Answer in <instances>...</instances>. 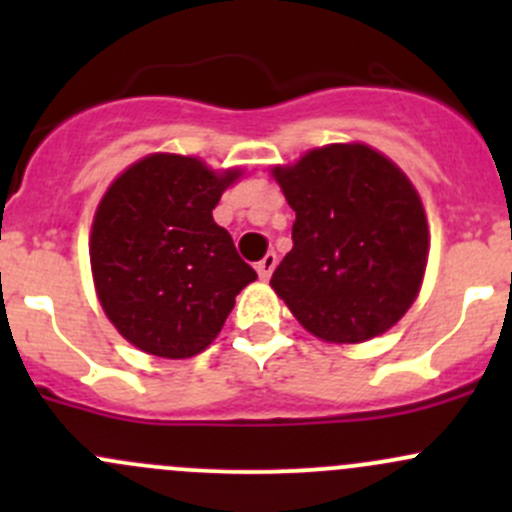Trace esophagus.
I'll list each match as a JSON object with an SVG mask.
<instances>
[{"instance_id":"esophagus-1","label":"esophagus","mask_w":512,"mask_h":512,"mask_svg":"<svg viewBox=\"0 0 512 512\" xmlns=\"http://www.w3.org/2000/svg\"><path fill=\"white\" fill-rule=\"evenodd\" d=\"M275 265H277V255L275 252H267V255L257 262V275H260V280H270Z\"/></svg>"}]
</instances>
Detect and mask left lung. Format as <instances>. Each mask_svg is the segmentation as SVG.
<instances>
[{"label": "left lung", "mask_w": 512, "mask_h": 512, "mask_svg": "<svg viewBox=\"0 0 512 512\" xmlns=\"http://www.w3.org/2000/svg\"><path fill=\"white\" fill-rule=\"evenodd\" d=\"M272 175L297 218L270 285L297 322L334 344L394 327L428 260L426 213L404 170L364 143H332Z\"/></svg>", "instance_id": "obj_1"}]
</instances>
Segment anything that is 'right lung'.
<instances>
[{
    "label": "right lung",
    "instance_id": "1",
    "mask_svg": "<svg viewBox=\"0 0 512 512\" xmlns=\"http://www.w3.org/2000/svg\"><path fill=\"white\" fill-rule=\"evenodd\" d=\"M240 170L153 153L123 170L98 203L91 272L98 302L123 339L163 359L213 344L257 272L213 220Z\"/></svg>",
    "mask_w": 512,
    "mask_h": 512
}]
</instances>
